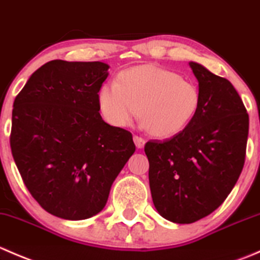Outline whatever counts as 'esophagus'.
Wrapping results in <instances>:
<instances>
[{"label":"esophagus","instance_id":"esophagus-1","mask_svg":"<svg viewBox=\"0 0 260 260\" xmlns=\"http://www.w3.org/2000/svg\"><path fill=\"white\" fill-rule=\"evenodd\" d=\"M133 141H135L137 148H143V146H145V143H146L145 138L140 137V136H135V137H133Z\"/></svg>","mask_w":260,"mask_h":260}]
</instances>
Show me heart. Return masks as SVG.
<instances>
[{
	"instance_id": "heart-1",
	"label": "heart",
	"mask_w": 260,
	"mask_h": 260,
	"mask_svg": "<svg viewBox=\"0 0 260 260\" xmlns=\"http://www.w3.org/2000/svg\"><path fill=\"white\" fill-rule=\"evenodd\" d=\"M104 119L114 127L129 125L138 114L157 137L182 132L200 108V91L179 73L156 65L123 70L118 81L104 83L98 91Z\"/></svg>"
}]
</instances>
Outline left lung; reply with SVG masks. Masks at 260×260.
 Returning a JSON list of instances; mask_svg holds the SVG:
<instances>
[{
	"label": "left lung",
	"instance_id": "left-lung-1",
	"mask_svg": "<svg viewBox=\"0 0 260 260\" xmlns=\"http://www.w3.org/2000/svg\"><path fill=\"white\" fill-rule=\"evenodd\" d=\"M200 108L170 140L148 141L149 187L157 211L170 221L191 224L225 201L245 162L249 115L233 84L198 62Z\"/></svg>",
	"mask_w": 260,
	"mask_h": 260
}]
</instances>
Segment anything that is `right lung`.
<instances>
[{
  "mask_svg": "<svg viewBox=\"0 0 260 260\" xmlns=\"http://www.w3.org/2000/svg\"><path fill=\"white\" fill-rule=\"evenodd\" d=\"M109 67L51 60L17 94L10 146L23 183L44 210L83 220L103 210L135 153L132 133L102 119L98 91Z\"/></svg>",
  "mask_w": 260,
  "mask_h": 260,
  "instance_id": "1",
  "label": "right lung"
}]
</instances>
